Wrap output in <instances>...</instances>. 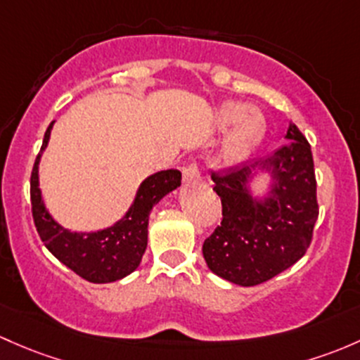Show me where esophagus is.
Returning <instances> with one entry per match:
<instances>
[{
  "label": "esophagus",
  "mask_w": 360,
  "mask_h": 360,
  "mask_svg": "<svg viewBox=\"0 0 360 360\" xmlns=\"http://www.w3.org/2000/svg\"><path fill=\"white\" fill-rule=\"evenodd\" d=\"M198 179H200V170L195 164L186 165V167L183 169V181H184V183L190 184V183H195V181H198Z\"/></svg>",
  "instance_id": "1"
}]
</instances>
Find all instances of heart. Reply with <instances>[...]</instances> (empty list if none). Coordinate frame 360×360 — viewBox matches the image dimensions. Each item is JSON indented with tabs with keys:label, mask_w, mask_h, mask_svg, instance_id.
Returning <instances> with one entry per match:
<instances>
[{
	"label": "heart",
	"mask_w": 360,
	"mask_h": 360,
	"mask_svg": "<svg viewBox=\"0 0 360 360\" xmlns=\"http://www.w3.org/2000/svg\"><path fill=\"white\" fill-rule=\"evenodd\" d=\"M215 124L219 129H231L226 145L222 148V160L233 162L243 157L255 145L266 129V120L262 113L255 108H250L245 103L229 101L215 112Z\"/></svg>",
	"instance_id": "heart-1"
}]
</instances>
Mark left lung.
<instances>
[{"instance_id": "8db88e82", "label": "left lung", "mask_w": 360, "mask_h": 360, "mask_svg": "<svg viewBox=\"0 0 360 360\" xmlns=\"http://www.w3.org/2000/svg\"><path fill=\"white\" fill-rule=\"evenodd\" d=\"M290 143L269 157L212 174L221 196L222 222L203 243L209 269L226 281L255 286L286 271L307 252L319 215L312 151L295 124ZM271 176L267 195L253 197L255 173Z\"/></svg>"}]
</instances>
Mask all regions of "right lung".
<instances>
[{
  "mask_svg": "<svg viewBox=\"0 0 360 360\" xmlns=\"http://www.w3.org/2000/svg\"><path fill=\"white\" fill-rule=\"evenodd\" d=\"M53 124L55 120L44 132L43 146L30 176V203L37 233L44 247L86 281L98 285L119 281L138 269L148 245L150 212L165 195L181 186V172L169 169L146 177L139 184L129 210L110 228L91 233L65 229L51 217L39 188V162L50 141Z\"/></svg>",
  "mask_w": 360,
  "mask_h": 360,
  "instance_id": "add662e5",
  "label": "right lung"
}]
</instances>
